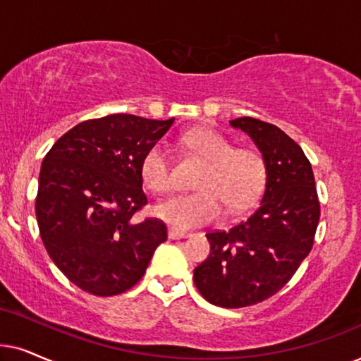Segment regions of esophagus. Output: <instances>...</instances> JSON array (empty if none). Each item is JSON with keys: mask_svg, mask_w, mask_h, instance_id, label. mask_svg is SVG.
Wrapping results in <instances>:
<instances>
[{"mask_svg": "<svg viewBox=\"0 0 361 361\" xmlns=\"http://www.w3.org/2000/svg\"><path fill=\"white\" fill-rule=\"evenodd\" d=\"M190 236H191V233H185V231H178V229L168 231V238L170 239H185Z\"/></svg>", "mask_w": 361, "mask_h": 361, "instance_id": "1", "label": "esophagus"}]
</instances>
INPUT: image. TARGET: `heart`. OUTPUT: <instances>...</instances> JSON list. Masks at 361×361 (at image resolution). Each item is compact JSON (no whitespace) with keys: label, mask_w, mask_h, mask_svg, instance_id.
I'll return each instance as SVG.
<instances>
[{"label":"heart","mask_w":361,"mask_h":361,"mask_svg":"<svg viewBox=\"0 0 361 361\" xmlns=\"http://www.w3.org/2000/svg\"><path fill=\"white\" fill-rule=\"evenodd\" d=\"M183 145L204 160L195 193H180L160 201L155 214L175 228L186 229L218 219L224 208L236 214L247 209L262 191L266 161L254 148H234L231 140L213 128H193L181 137ZM143 185L155 193L173 186L170 152L165 143L148 148L140 163Z\"/></svg>","instance_id":"heart-1"}]
</instances>
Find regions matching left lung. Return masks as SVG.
Here are the masks:
<instances>
[{"instance_id": "obj_1", "label": "left lung", "mask_w": 361, "mask_h": 361, "mask_svg": "<svg viewBox=\"0 0 361 361\" xmlns=\"http://www.w3.org/2000/svg\"><path fill=\"white\" fill-rule=\"evenodd\" d=\"M266 161V188L247 219L206 234L211 251L195 269V284L209 304L239 309L284 287L314 246L320 218L310 161L292 138L252 117L231 120Z\"/></svg>"}]
</instances>
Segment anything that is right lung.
Wrapping results in <instances>:
<instances>
[{
  "label": "right lung",
  "instance_id": "1",
  "mask_svg": "<svg viewBox=\"0 0 361 361\" xmlns=\"http://www.w3.org/2000/svg\"><path fill=\"white\" fill-rule=\"evenodd\" d=\"M175 118L114 114L85 120L44 157L36 219L52 262L72 284L99 297L128 290L166 241L163 221L133 214L147 204L140 163Z\"/></svg>",
  "mask_w": 361,
  "mask_h": 361
}]
</instances>
